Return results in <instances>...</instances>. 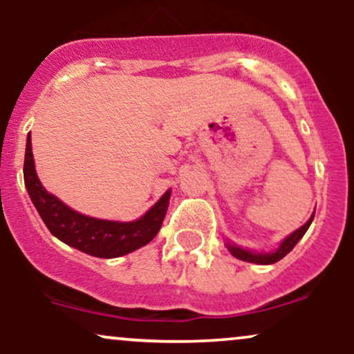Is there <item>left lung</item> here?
<instances>
[{
  "label": "left lung",
  "instance_id": "left-lung-1",
  "mask_svg": "<svg viewBox=\"0 0 354 354\" xmlns=\"http://www.w3.org/2000/svg\"><path fill=\"white\" fill-rule=\"evenodd\" d=\"M313 218H315V214H311V218L304 223L301 228L296 230L295 233H291L290 236L284 239L274 253H251V251L243 250V248L234 246V245H228V250L231 251V254L236 256L238 259H243V261L256 263V265H273V263L279 261V259H283L284 256L290 253V251L296 246V243L304 236V233H306L308 228H310Z\"/></svg>",
  "mask_w": 354,
  "mask_h": 354
}]
</instances>
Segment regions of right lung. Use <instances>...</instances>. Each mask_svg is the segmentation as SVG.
I'll return each instance as SVG.
<instances>
[{
  "label": "right lung",
  "mask_w": 354,
  "mask_h": 354,
  "mask_svg": "<svg viewBox=\"0 0 354 354\" xmlns=\"http://www.w3.org/2000/svg\"><path fill=\"white\" fill-rule=\"evenodd\" d=\"M23 174L28 194L51 234L66 245L96 258H118L148 245L163 225L169 205V194H171V191H166L161 200L145 216L129 223L106 221V219L89 218L76 213L58 198L48 193L39 183L35 171L30 135L26 140Z\"/></svg>",
  "instance_id": "obj_1"
}]
</instances>
